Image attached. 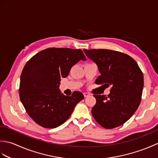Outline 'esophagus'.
I'll return each instance as SVG.
<instances>
[{"instance_id":"1","label":"esophagus","mask_w":158,"mask_h":158,"mask_svg":"<svg viewBox=\"0 0 158 158\" xmlns=\"http://www.w3.org/2000/svg\"><path fill=\"white\" fill-rule=\"evenodd\" d=\"M83 95H84V97H88V96H89L90 94H89V93L84 92V93H83Z\"/></svg>"}]
</instances>
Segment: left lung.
I'll list each match as a JSON object with an SVG mask.
<instances>
[{"label":"left lung","mask_w":158,"mask_h":158,"mask_svg":"<svg viewBox=\"0 0 158 158\" xmlns=\"http://www.w3.org/2000/svg\"><path fill=\"white\" fill-rule=\"evenodd\" d=\"M85 55L98 67L100 75L96 84L111 85L110 94L94 95L96 105L94 118L106 129H113L126 122L138 109L144 85L143 74L132 57L117 51L83 49Z\"/></svg>","instance_id":"1"}]
</instances>
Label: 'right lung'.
<instances>
[{
  "label": "right lung",
  "instance_id": "add662e5",
  "mask_svg": "<svg viewBox=\"0 0 158 158\" xmlns=\"http://www.w3.org/2000/svg\"><path fill=\"white\" fill-rule=\"evenodd\" d=\"M86 58L81 49L50 48L39 52L26 62L20 77L19 98L28 115L38 125L55 128L64 123L75 105L83 98L75 91L70 96L59 89L61 78Z\"/></svg>",
  "mask_w": 158,
  "mask_h": 158
}]
</instances>
